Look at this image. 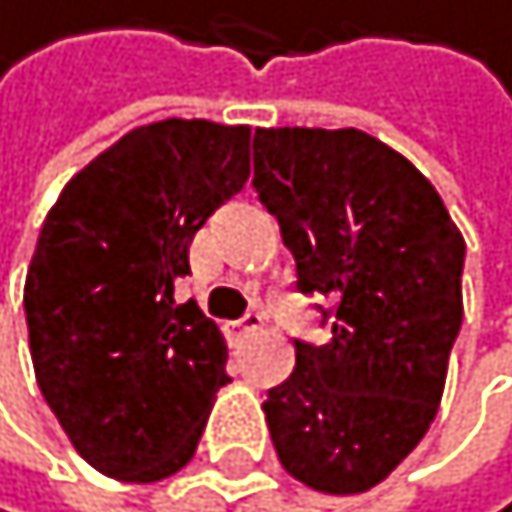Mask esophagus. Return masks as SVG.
I'll list each match as a JSON object with an SVG mask.
<instances>
[{
	"label": "esophagus",
	"instance_id": "1",
	"mask_svg": "<svg viewBox=\"0 0 512 512\" xmlns=\"http://www.w3.org/2000/svg\"><path fill=\"white\" fill-rule=\"evenodd\" d=\"M235 326H238L241 332H258V329L264 326V313H261V309H248V313L241 316V319L235 322Z\"/></svg>",
	"mask_w": 512,
	"mask_h": 512
}]
</instances>
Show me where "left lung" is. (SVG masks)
I'll use <instances>...</instances> for the list:
<instances>
[{
    "label": "left lung",
    "mask_w": 512,
    "mask_h": 512,
    "mask_svg": "<svg viewBox=\"0 0 512 512\" xmlns=\"http://www.w3.org/2000/svg\"><path fill=\"white\" fill-rule=\"evenodd\" d=\"M254 193L326 296L329 342L293 338L296 368L267 390L280 465L322 494H361L435 419L461 329L465 238L435 186L358 128H258Z\"/></svg>",
    "instance_id": "1"
}]
</instances>
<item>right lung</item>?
<instances>
[{"instance_id": "add662e5", "label": "right lung", "mask_w": 512, "mask_h": 512, "mask_svg": "<svg viewBox=\"0 0 512 512\" xmlns=\"http://www.w3.org/2000/svg\"><path fill=\"white\" fill-rule=\"evenodd\" d=\"M248 125L164 119L73 177L25 280L34 377L96 471L151 484L193 458L225 374V338L193 300L190 241L245 186Z\"/></svg>"}]
</instances>
